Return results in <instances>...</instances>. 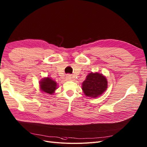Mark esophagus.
<instances>
[{
  "mask_svg": "<svg viewBox=\"0 0 147 147\" xmlns=\"http://www.w3.org/2000/svg\"><path fill=\"white\" fill-rule=\"evenodd\" d=\"M71 75H69V74L67 75V76H66V80H71Z\"/></svg>",
  "mask_w": 147,
  "mask_h": 147,
  "instance_id": "esophagus-1",
  "label": "esophagus"
}]
</instances>
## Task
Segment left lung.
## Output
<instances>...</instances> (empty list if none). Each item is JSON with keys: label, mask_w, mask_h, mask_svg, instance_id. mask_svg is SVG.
<instances>
[{"label": "left lung", "mask_w": 147, "mask_h": 147, "mask_svg": "<svg viewBox=\"0 0 147 147\" xmlns=\"http://www.w3.org/2000/svg\"><path fill=\"white\" fill-rule=\"evenodd\" d=\"M107 86V82L104 76L97 73H89L82 84V89L88 97H97L104 92Z\"/></svg>", "instance_id": "1"}]
</instances>
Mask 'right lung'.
Listing matches in <instances>:
<instances>
[{"mask_svg": "<svg viewBox=\"0 0 147 147\" xmlns=\"http://www.w3.org/2000/svg\"><path fill=\"white\" fill-rule=\"evenodd\" d=\"M40 84L42 91L49 94H52L57 88L56 82L50 78L42 79V80L40 82Z\"/></svg>", "mask_w": 147, "mask_h": 147, "instance_id": "1", "label": "right lung"}]
</instances>
